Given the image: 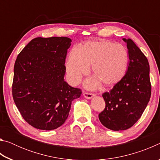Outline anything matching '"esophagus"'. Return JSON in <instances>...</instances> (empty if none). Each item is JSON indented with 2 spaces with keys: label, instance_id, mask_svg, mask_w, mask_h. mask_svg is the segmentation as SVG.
Returning <instances> with one entry per match:
<instances>
[{
  "label": "esophagus",
  "instance_id": "obj_1",
  "mask_svg": "<svg viewBox=\"0 0 160 160\" xmlns=\"http://www.w3.org/2000/svg\"><path fill=\"white\" fill-rule=\"evenodd\" d=\"M83 96L85 98L90 99L91 98H92V97L94 96V94H92V93H88V92H83Z\"/></svg>",
  "mask_w": 160,
  "mask_h": 160
}]
</instances>
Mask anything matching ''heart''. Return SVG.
Listing matches in <instances>:
<instances>
[{
    "instance_id": "heart-1",
    "label": "heart",
    "mask_w": 160,
    "mask_h": 160,
    "mask_svg": "<svg viewBox=\"0 0 160 160\" xmlns=\"http://www.w3.org/2000/svg\"><path fill=\"white\" fill-rule=\"evenodd\" d=\"M128 64V53L123 45L109 41H91L85 43L82 48H72L66 68L69 81L76 85L92 65L95 76L85 82L86 88L92 90L98 88L102 82L106 85L118 82L125 75Z\"/></svg>"
}]
</instances>
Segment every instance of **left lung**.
<instances>
[{"instance_id": "8db88e82", "label": "left lung", "mask_w": 160, "mask_h": 160, "mask_svg": "<svg viewBox=\"0 0 160 160\" xmlns=\"http://www.w3.org/2000/svg\"><path fill=\"white\" fill-rule=\"evenodd\" d=\"M128 50L126 75L109 92L102 94L106 107L99 114L103 126L112 131H124L141 117L150 101L151 85L148 58L131 39L123 38Z\"/></svg>"}]
</instances>
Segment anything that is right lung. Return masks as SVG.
I'll return each instance as SVG.
<instances>
[{
    "label": "right lung",
    "mask_w": 160,
    "mask_h": 160,
    "mask_svg": "<svg viewBox=\"0 0 160 160\" xmlns=\"http://www.w3.org/2000/svg\"><path fill=\"white\" fill-rule=\"evenodd\" d=\"M71 42L64 37L35 38L15 61L13 99L23 118L37 129L50 131L63 125L72 102L82 94L64 80Z\"/></svg>",
    "instance_id": "obj_1"
}]
</instances>
